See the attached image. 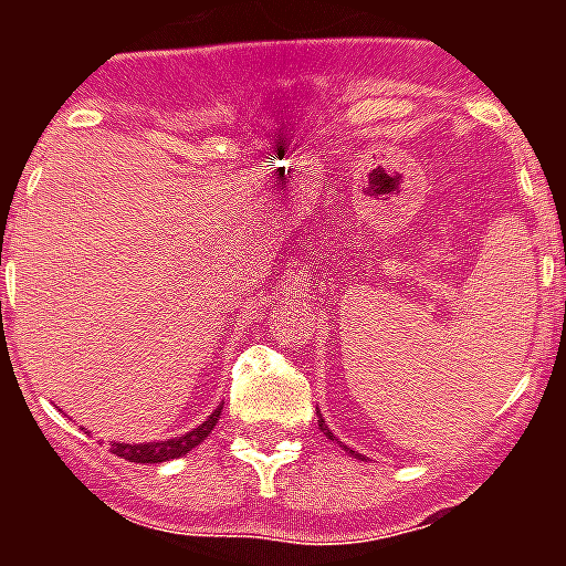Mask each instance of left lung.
Wrapping results in <instances>:
<instances>
[{
    "mask_svg": "<svg viewBox=\"0 0 566 566\" xmlns=\"http://www.w3.org/2000/svg\"><path fill=\"white\" fill-rule=\"evenodd\" d=\"M319 413V411H317ZM317 422H319V431H323V434H326V438L328 440H337L335 438V431H332V429H328V426H326V420H323V413H319V417H317ZM337 443H340V440H337ZM346 449V452H349V455H358V452H353V449H349V447H344ZM358 458H361V455H358Z\"/></svg>",
    "mask_w": 566,
    "mask_h": 566,
    "instance_id": "1",
    "label": "left lung"
}]
</instances>
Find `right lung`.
<instances>
[{"label":"right lung","mask_w":566,"mask_h":566,"mask_svg":"<svg viewBox=\"0 0 566 566\" xmlns=\"http://www.w3.org/2000/svg\"><path fill=\"white\" fill-rule=\"evenodd\" d=\"M220 411L222 405H217V408L208 413V420L199 422L196 429L179 434V438L149 440V443H111V452L119 458H126V461H135V464H161V461H172V458L188 455L190 449L199 447V443L211 434L217 420H220Z\"/></svg>","instance_id":"right-lung-1"}]
</instances>
